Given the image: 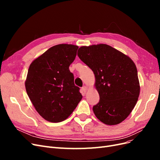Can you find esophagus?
<instances>
[{"instance_id":"34e87169","label":"esophagus","mask_w":160,"mask_h":160,"mask_svg":"<svg viewBox=\"0 0 160 160\" xmlns=\"http://www.w3.org/2000/svg\"><path fill=\"white\" fill-rule=\"evenodd\" d=\"M87 90H88V87H86V86H84V87H83V88H81V91H82V93H86Z\"/></svg>"}]
</instances>
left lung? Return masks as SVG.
Listing matches in <instances>:
<instances>
[{
  "label": "left lung",
  "mask_w": 160,
  "mask_h": 160,
  "mask_svg": "<svg viewBox=\"0 0 160 160\" xmlns=\"http://www.w3.org/2000/svg\"><path fill=\"white\" fill-rule=\"evenodd\" d=\"M77 55L93 71L99 103L93 107L99 120L117 125L126 119L136 104L140 91L133 61L105 44L80 47Z\"/></svg>",
  "instance_id": "left-lung-1"
}]
</instances>
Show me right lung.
I'll return each mask as SVG.
<instances>
[{
  "mask_svg": "<svg viewBox=\"0 0 160 160\" xmlns=\"http://www.w3.org/2000/svg\"><path fill=\"white\" fill-rule=\"evenodd\" d=\"M78 48L68 44L53 46L28 68L25 81L27 95L37 112L48 122L66 119L82 99L69 69Z\"/></svg>",
  "mask_w": 160,
  "mask_h": 160,
  "instance_id": "obj_1",
  "label": "right lung"
}]
</instances>
